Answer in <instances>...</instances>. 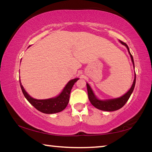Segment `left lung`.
<instances>
[{
    "mask_svg": "<svg viewBox=\"0 0 152 152\" xmlns=\"http://www.w3.org/2000/svg\"><path fill=\"white\" fill-rule=\"evenodd\" d=\"M119 42L121 43L122 45H125L126 48L127 49L128 52L129 53L131 59H132L133 68L135 69V66H134V61H133V58L132 55L131 54L129 49L127 45L125 43H123L121 41L119 40ZM135 81H136V74L135 72L134 75V80L132 84V86H131L130 89L126 92L125 94H123V96L115 98V99H100L96 96V95L93 91V90L92 89L91 86L89 85L88 82H86V86H87V91H88V99L90 102H91V104L93 105L94 107H96V109L101 110H104V111H115V110H119L121 108H122L124 105L125 104L126 102L129 99L131 95H132V92L134 90L135 85Z\"/></svg>",
    "mask_w": 152,
    "mask_h": 152,
    "instance_id": "1",
    "label": "left lung"
}]
</instances>
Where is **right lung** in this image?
Listing matches in <instances>:
<instances>
[{
    "mask_svg": "<svg viewBox=\"0 0 152 152\" xmlns=\"http://www.w3.org/2000/svg\"><path fill=\"white\" fill-rule=\"evenodd\" d=\"M78 79V78H76L70 80L60 94L55 97L47 99H36L31 97L25 91L20 80H19V82L23 94L31 104H32L36 109L43 113L53 114V113L61 112L67 107L69 102L71 90L74 84Z\"/></svg>",
    "mask_w": 152,
    "mask_h": 152,
    "instance_id": "add662e5",
    "label": "right lung"
}]
</instances>
